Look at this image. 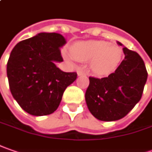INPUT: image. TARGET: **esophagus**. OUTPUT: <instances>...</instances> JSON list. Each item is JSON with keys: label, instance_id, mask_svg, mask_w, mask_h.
<instances>
[{"label": "esophagus", "instance_id": "obj_1", "mask_svg": "<svg viewBox=\"0 0 152 152\" xmlns=\"http://www.w3.org/2000/svg\"><path fill=\"white\" fill-rule=\"evenodd\" d=\"M77 75L78 76H83V75H86V73H85V71H82V70H78L77 71Z\"/></svg>", "mask_w": 152, "mask_h": 152}]
</instances>
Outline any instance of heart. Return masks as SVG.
Segmentation results:
<instances>
[{
    "label": "heart",
    "mask_w": 152,
    "mask_h": 152,
    "mask_svg": "<svg viewBox=\"0 0 152 152\" xmlns=\"http://www.w3.org/2000/svg\"><path fill=\"white\" fill-rule=\"evenodd\" d=\"M71 56L82 62L90 61V67L97 74H105L114 70L123 57L121 48L102 40L76 42L70 48Z\"/></svg>",
    "instance_id": "b5f03b06"
}]
</instances>
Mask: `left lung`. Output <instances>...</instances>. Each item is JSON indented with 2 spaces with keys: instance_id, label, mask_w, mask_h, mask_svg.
I'll return each mask as SVG.
<instances>
[{
  "instance_id": "left-lung-1",
  "label": "left lung",
  "mask_w": 152,
  "mask_h": 152,
  "mask_svg": "<svg viewBox=\"0 0 152 152\" xmlns=\"http://www.w3.org/2000/svg\"><path fill=\"white\" fill-rule=\"evenodd\" d=\"M123 51L124 59L113 73L101 79L89 77L86 105L92 115L102 121H115L127 115L140 100L147 80L141 57L125 47Z\"/></svg>"
}]
</instances>
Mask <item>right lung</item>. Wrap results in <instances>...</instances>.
I'll return each instance as SVG.
<instances>
[{
	"label": "right lung",
	"mask_w": 152,
	"mask_h": 152,
	"mask_svg": "<svg viewBox=\"0 0 152 152\" xmlns=\"http://www.w3.org/2000/svg\"><path fill=\"white\" fill-rule=\"evenodd\" d=\"M66 39L56 33H40L19 42L12 50L7 66L14 99L34 116L54 113L66 88L76 81V72H64L55 63L62 62L60 48Z\"/></svg>",
	"instance_id": "add662e5"
}]
</instances>
